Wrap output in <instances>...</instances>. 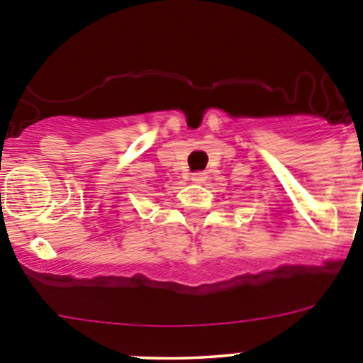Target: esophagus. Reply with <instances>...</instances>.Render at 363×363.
<instances>
[{
    "label": "esophagus",
    "instance_id": "1",
    "mask_svg": "<svg viewBox=\"0 0 363 363\" xmlns=\"http://www.w3.org/2000/svg\"><path fill=\"white\" fill-rule=\"evenodd\" d=\"M205 179H207V174H205V172H195V174H191L193 182H203Z\"/></svg>",
    "mask_w": 363,
    "mask_h": 363
}]
</instances>
